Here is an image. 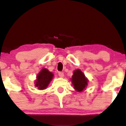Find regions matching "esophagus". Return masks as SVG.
<instances>
[{
  "label": "esophagus",
  "instance_id": "esophagus-1",
  "mask_svg": "<svg viewBox=\"0 0 126 126\" xmlns=\"http://www.w3.org/2000/svg\"><path fill=\"white\" fill-rule=\"evenodd\" d=\"M58 75H59V77H61V78H63L64 77V74L63 72H59V73H58Z\"/></svg>",
  "mask_w": 126,
  "mask_h": 126
}]
</instances>
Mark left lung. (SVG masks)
Returning a JSON list of instances; mask_svg holds the SVG:
<instances>
[{
  "label": "left lung",
  "instance_id": "obj_1",
  "mask_svg": "<svg viewBox=\"0 0 126 126\" xmlns=\"http://www.w3.org/2000/svg\"><path fill=\"white\" fill-rule=\"evenodd\" d=\"M71 81L75 90L78 92H81L85 90L88 84V79L80 69L74 71Z\"/></svg>",
  "mask_w": 126,
  "mask_h": 126
}]
</instances>
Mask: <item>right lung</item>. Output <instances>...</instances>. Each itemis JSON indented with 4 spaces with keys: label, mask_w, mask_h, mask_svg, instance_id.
I'll return each instance as SVG.
<instances>
[{
    "label": "right lung",
    "mask_w": 126,
    "mask_h": 126,
    "mask_svg": "<svg viewBox=\"0 0 126 126\" xmlns=\"http://www.w3.org/2000/svg\"><path fill=\"white\" fill-rule=\"evenodd\" d=\"M54 74L50 72L47 69L42 68L36 76V80H35L34 84L38 89L44 90L48 87L54 78Z\"/></svg>",
    "instance_id": "1"
}]
</instances>
